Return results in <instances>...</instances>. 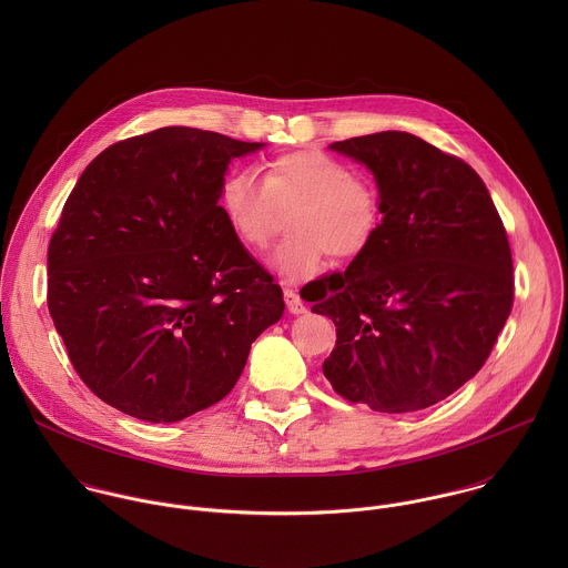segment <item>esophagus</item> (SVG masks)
Returning <instances> with one entry per match:
<instances>
[{"label":"esophagus","instance_id":"1","mask_svg":"<svg viewBox=\"0 0 568 568\" xmlns=\"http://www.w3.org/2000/svg\"><path fill=\"white\" fill-rule=\"evenodd\" d=\"M284 302H286V308L293 313V315H304L306 313V306L304 302L300 300V295L291 288H284Z\"/></svg>","mask_w":568,"mask_h":568}]
</instances>
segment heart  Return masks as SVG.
Wrapping results in <instances>:
<instances>
[{
  "label": "heart",
  "mask_w": 568,
  "mask_h": 568,
  "mask_svg": "<svg viewBox=\"0 0 568 568\" xmlns=\"http://www.w3.org/2000/svg\"><path fill=\"white\" fill-rule=\"evenodd\" d=\"M232 232L251 248H262L277 230L280 210L297 207L286 243L266 262L284 280H308L327 253L354 260L374 243L383 223L378 190L356 179L345 163L322 151H293L264 165V179L241 168L225 176L219 194Z\"/></svg>",
  "instance_id": "heart-1"
}]
</instances>
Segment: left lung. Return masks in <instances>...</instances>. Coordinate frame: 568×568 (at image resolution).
Here are the masks:
<instances>
[{"label":"left lung","mask_w":568,"mask_h":568,"mask_svg":"<svg viewBox=\"0 0 568 568\" xmlns=\"http://www.w3.org/2000/svg\"><path fill=\"white\" fill-rule=\"evenodd\" d=\"M329 149L374 174L383 223L308 300L336 325L324 376L381 413L437 405L484 367L511 313L505 227L481 176L422 138L383 131Z\"/></svg>","instance_id":"1"}]
</instances>
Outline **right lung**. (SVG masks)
I'll list each match as a JSON object with an SVG mask.
<instances>
[{"instance_id":"obj_1","label":"right lung","mask_w":568,"mask_h":568,"mask_svg":"<svg viewBox=\"0 0 568 568\" xmlns=\"http://www.w3.org/2000/svg\"><path fill=\"white\" fill-rule=\"evenodd\" d=\"M266 144L165 126L102 151L48 248V308L82 383L170 424L223 400L282 288L219 205L232 160Z\"/></svg>"}]
</instances>
